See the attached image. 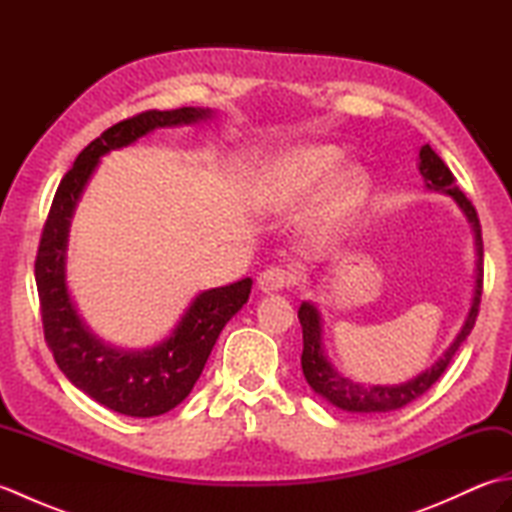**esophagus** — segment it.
Returning <instances> with one entry per match:
<instances>
[{
	"label": "esophagus",
	"mask_w": 512,
	"mask_h": 512,
	"mask_svg": "<svg viewBox=\"0 0 512 512\" xmlns=\"http://www.w3.org/2000/svg\"><path fill=\"white\" fill-rule=\"evenodd\" d=\"M292 281V275L288 273V270L284 268H277V266H270L266 268L262 275H259L257 279V288L266 292V295H270V292H279L290 286Z\"/></svg>",
	"instance_id": "1"
}]
</instances>
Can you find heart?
I'll return each instance as SVG.
<instances>
[{
	"label": "heart",
	"instance_id": "heart-1",
	"mask_svg": "<svg viewBox=\"0 0 512 512\" xmlns=\"http://www.w3.org/2000/svg\"><path fill=\"white\" fill-rule=\"evenodd\" d=\"M341 160L343 149L336 145H303L286 151L259 176L253 191L255 206L266 215L301 211L314 200ZM367 193L369 173L361 165L341 167L323 193V209L319 213L321 231H334L350 220L361 209Z\"/></svg>",
	"mask_w": 512,
	"mask_h": 512
}]
</instances>
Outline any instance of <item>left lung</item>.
<instances>
[{
	"mask_svg": "<svg viewBox=\"0 0 512 512\" xmlns=\"http://www.w3.org/2000/svg\"><path fill=\"white\" fill-rule=\"evenodd\" d=\"M418 171L424 180V187L429 191H438L449 195V198L458 204V209L466 217V222L471 224L473 239H475V284H473V297H471V308L466 312V319L462 323L460 332L455 334V339L447 350L442 352L436 363L431 367L422 369L418 376H413L405 383L398 385H361L354 383L347 376H343L339 369H336L328 354H325L323 347V319L319 308L314 306L312 301H303L299 308V323L303 330V354H301V369L303 376H306L308 385L314 389V394L325 398L330 405L339 407L350 413H361V416H376V413H387L396 411L400 407L409 405L416 398H420L424 391H427L436 380L442 376L444 369L451 363V358L458 352V347L466 341V336L471 334L477 310H480V299H482V281H484V244H482V228L480 220H477V213L473 204L466 200V195L455 187V178L444 165L442 158L433 151L429 145L420 149L418 158Z\"/></svg>",
	"mask_w": 512,
	"mask_h": 512,
	"instance_id": "1",
	"label": "left lung"
}]
</instances>
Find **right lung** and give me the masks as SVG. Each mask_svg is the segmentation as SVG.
<instances>
[{
  "mask_svg": "<svg viewBox=\"0 0 512 512\" xmlns=\"http://www.w3.org/2000/svg\"><path fill=\"white\" fill-rule=\"evenodd\" d=\"M209 107L143 112L116 123L85 147L65 173L50 206L35 262L43 332L54 361L70 383L103 407L132 418L167 413L191 394L217 336L244 308L253 279L202 290L189 303L176 328L145 350H123L105 343L76 310L68 288V239L81 195L103 156L134 145L160 127L198 125L213 118Z\"/></svg>",
  "mask_w": 512,
  "mask_h": 512,
  "instance_id": "right-lung-1",
  "label": "right lung"
}]
</instances>
